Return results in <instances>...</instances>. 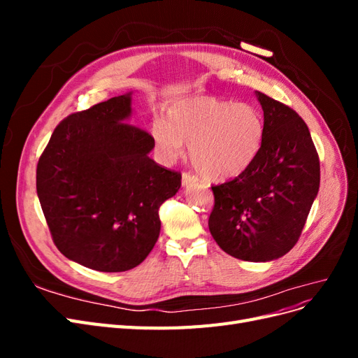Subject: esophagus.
Instances as JSON below:
<instances>
[{
  "instance_id": "obj_1",
  "label": "esophagus",
  "mask_w": 358,
  "mask_h": 358,
  "mask_svg": "<svg viewBox=\"0 0 358 358\" xmlns=\"http://www.w3.org/2000/svg\"><path fill=\"white\" fill-rule=\"evenodd\" d=\"M196 180H197V179L194 178L189 171H183V173H182V185H183V187H189L191 183H194Z\"/></svg>"
}]
</instances>
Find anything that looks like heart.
<instances>
[{
  "label": "heart",
  "mask_w": 358,
  "mask_h": 358,
  "mask_svg": "<svg viewBox=\"0 0 358 358\" xmlns=\"http://www.w3.org/2000/svg\"><path fill=\"white\" fill-rule=\"evenodd\" d=\"M161 157L171 162L185 152L210 180L237 178L252 164L263 140V119L254 106L209 95H194L173 103L166 121L152 124Z\"/></svg>",
  "instance_id": "heart-1"
}]
</instances>
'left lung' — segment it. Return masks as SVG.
<instances>
[{
	"label": "left lung",
	"instance_id": "1",
	"mask_svg": "<svg viewBox=\"0 0 358 358\" xmlns=\"http://www.w3.org/2000/svg\"><path fill=\"white\" fill-rule=\"evenodd\" d=\"M263 140L242 175L212 187L209 230L224 252L272 262L294 246L320 189V158L305 121L284 103L257 92Z\"/></svg>",
	"mask_w": 358,
	"mask_h": 358
}]
</instances>
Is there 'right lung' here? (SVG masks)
<instances>
[{
    "label": "right lung",
    "instance_id": "right-lung-1",
    "mask_svg": "<svg viewBox=\"0 0 358 358\" xmlns=\"http://www.w3.org/2000/svg\"><path fill=\"white\" fill-rule=\"evenodd\" d=\"M131 92L67 116L37 164V196L53 243L99 272L134 268L158 241L159 206L180 173L149 158L155 142L129 124Z\"/></svg>",
    "mask_w": 358,
    "mask_h": 358
}]
</instances>
